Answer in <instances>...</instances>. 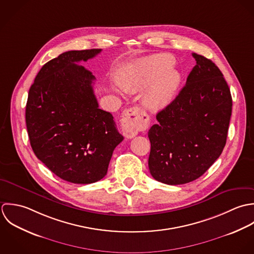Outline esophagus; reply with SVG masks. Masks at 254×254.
I'll return each instance as SVG.
<instances>
[{"label": "esophagus", "instance_id": "obj_1", "mask_svg": "<svg viewBox=\"0 0 254 254\" xmlns=\"http://www.w3.org/2000/svg\"><path fill=\"white\" fill-rule=\"evenodd\" d=\"M121 124L125 136L132 138L139 131L144 130L149 127L150 119L142 110L137 107H133L123 114Z\"/></svg>", "mask_w": 254, "mask_h": 254}]
</instances>
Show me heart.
Returning <instances> with one entry per match:
<instances>
[{
	"instance_id": "obj_1",
	"label": "heart",
	"mask_w": 254,
	"mask_h": 254,
	"mask_svg": "<svg viewBox=\"0 0 254 254\" xmlns=\"http://www.w3.org/2000/svg\"><path fill=\"white\" fill-rule=\"evenodd\" d=\"M173 64L174 59L166 54L138 60L121 70L119 84L125 91L135 92L146 87L155 78L143 104L150 111H160L173 100L182 81L180 72L171 67Z\"/></svg>"
}]
</instances>
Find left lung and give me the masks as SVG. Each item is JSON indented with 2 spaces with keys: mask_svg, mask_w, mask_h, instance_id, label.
Masks as SVG:
<instances>
[{
  "mask_svg": "<svg viewBox=\"0 0 254 254\" xmlns=\"http://www.w3.org/2000/svg\"><path fill=\"white\" fill-rule=\"evenodd\" d=\"M196 64L179 95L160 111L148 131V167L166 185L190 183L223 151L232 115L231 91L219 67L192 53Z\"/></svg>",
  "mask_w": 254,
  "mask_h": 254,
  "instance_id": "8db88e82",
  "label": "left lung"
}]
</instances>
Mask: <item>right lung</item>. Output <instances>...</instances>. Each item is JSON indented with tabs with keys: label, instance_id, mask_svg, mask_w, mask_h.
<instances>
[{
	"label": "right lung",
	"instance_id": "add662e5",
	"mask_svg": "<svg viewBox=\"0 0 254 254\" xmlns=\"http://www.w3.org/2000/svg\"><path fill=\"white\" fill-rule=\"evenodd\" d=\"M101 51L61 54L42 66L28 92L25 122L32 150L56 176L72 184L103 179L124 139L112 114L99 109L95 76L77 64Z\"/></svg>",
	"mask_w": 254,
	"mask_h": 254
}]
</instances>
